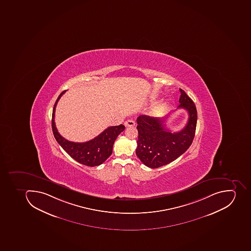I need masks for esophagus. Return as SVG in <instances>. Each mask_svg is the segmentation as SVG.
<instances>
[{"label":"esophagus","mask_w":251,"mask_h":251,"mask_svg":"<svg viewBox=\"0 0 251 251\" xmlns=\"http://www.w3.org/2000/svg\"><path fill=\"white\" fill-rule=\"evenodd\" d=\"M124 125L126 127L134 126L135 122L133 120H127L126 122H125Z\"/></svg>","instance_id":"34e87169"}]
</instances>
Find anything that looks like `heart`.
I'll list each match as a JSON object with an SVG mask.
<instances>
[{
	"instance_id": "obj_1",
	"label": "heart",
	"mask_w": 251,
	"mask_h": 251,
	"mask_svg": "<svg viewBox=\"0 0 251 251\" xmlns=\"http://www.w3.org/2000/svg\"><path fill=\"white\" fill-rule=\"evenodd\" d=\"M167 109V105H166V104H162V105L156 106V107L154 109V110H153V113H154L155 115H159V114H162L163 113L165 112Z\"/></svg>"
}]
</instances>
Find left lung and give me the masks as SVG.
<instances>
[{"label": "left lung", "instance_id": "1", "mask_svg": "<svg viewBox=\"0 0 251 251\" xmlns=\"http://www.w3.org/2000/svg\"><path fill=\"white\" fill-rule=\"evenodd\" d=\"M181 96L178 108L187 110L189 119L186 126L178 132L166 128L163 118L140 115L137 118V147L136 154L145 166L157 168L167 165L182 155L191 145L195 136L198 112L193 100L183 90L179 89Z\"/></svg>", "mask_w": 251, "mask_h": 251}]
</instances>
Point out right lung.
Here are the masks:
<instances>
[{"label":"right lung","instance_id":"1","mask_svg":"<svg viewBox=\"0 0 251 251\" xmlns=\"http://www.w3.org/2000/svg\"><path fill=\"white\" fill-rule=\"evenodd\" d=\"M65 92V91L61 92L53 106L52 114V129L53 136L57 143L61 145V147L73 159H75V161L88 167L100 165L106 161L108 157L112 154L114 141L118 135L124 131L125 126L123 124H121L116 126L108 127L99 136L87 142L76 143L68 141L61 137L60 133L57 132L54 123L56 106L58 100Z\"/></svg>","mask_w":251,"mask_h":251}]
</instances>
